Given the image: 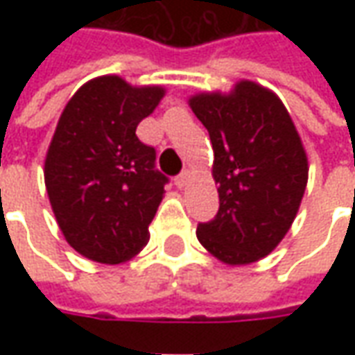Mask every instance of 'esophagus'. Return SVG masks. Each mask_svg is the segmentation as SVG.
<instances>
[{
	"instance_id": "esophagus-1",
	"label": "esophagus",
	"mask_w": 355,
	"mask_h": 355,
	"mask_svg": "<svg viewBox=\"0 0 355 355\" xmlns=\"http://www.w3.org/2000/svg\"><path fill=\"white\" fill-rule=\"evenodd\" d=\"M190 177H192V171L190 169H184L180 175H178L177 178H175V184L178 186V188H184L186 184H188V180H190Z\"/></svg>"
}]
</instances>
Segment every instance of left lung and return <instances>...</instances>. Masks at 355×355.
<instances>
[{"label": "left lung", "instance_id": "1", "mask_svg": "<svg viewBox=\"0 0 355 355\" xmlns=\"http://www.w3.org/2000/svg\"><path fill=\"white\" fill-rule=\"evenodd\" d=\"M213 144L218 213L196 236L230 266L261 261L279 245L300 207L308 155L279 96L249 80L230 93L190 96Z\"/></svg>", "mask_w": 355, "mask_h": 355}]
</instances>
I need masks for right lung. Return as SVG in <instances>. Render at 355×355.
Wrapping results in <instances>:
<instances>
[{
	"label": "right lung",
	"mask_w": 355,
	"mask_h": 355,
	"mask_svg": "<svg viewBox=\"0 0 355 355\" xmlns=\"http://www.w3.org/2000/svg\"><path fill=\"white\" fill-rule=\"evenodd\" d=\"M165 94L119 76L83 83L60 114L45 155V188L60 232L85 259L121 264L142 251L167 177L137 125Z\"/></svg>",
	"instance_id": "add662e5"
}]
</instances>
